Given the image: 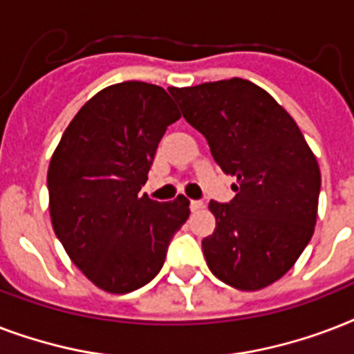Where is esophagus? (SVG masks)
<instances>
[{
	"label": "esophagus",
	"instance_id": "1",
	"mask_svg": "<svg viewBox=\"0 0 354 354\" xmlns=\"http://www.w3.org/2000/svg\"><path fill=\"white\" fill-rule=\"evenodd\" d=\"M189 207H191V211H200L204 207V202H200V200H191V202H189Z\"/></svg>",
	"mask_w": 354,
	"mask_h": 354
}]
</instances>
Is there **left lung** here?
<instances>
[{"instance_id": "obj_1", "label": "left lung", "mask_w": 354, "mask_h": 354, "mask_svg": "<svg viewBox=\"0 0 354 354\" xmlns=\"http://www.w3.org/2000/svg\"><path fill=\"white\" fill-rule=\"evenodd\" d=\"M169 91L216 165L236 178L233 200L209 202L216 227L202 241L207 266L239 290L272 285L314 233L322 176L313 150L285 108L250 80Z\"/></svg>"}]
</instances>
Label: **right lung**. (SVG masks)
<instances>
[{"label": "right lung", "mask_w": 354, "mask_h": 354, "mask_svg": "<svg viewBox=\"0 0 354 354\" xmlns=\"http://www.w3.org/2000/svg\"><path fill=\"white\" fill-rule=\"evenodd\" d=\"M180 119L163 88L139 80L91 97L66 128L47 171L58 241L99 288L128 294L154 279L189 200L156 202L139 191L167 127Z\"/></svg>", "instance_id": "obj_1"}]
</instances>
